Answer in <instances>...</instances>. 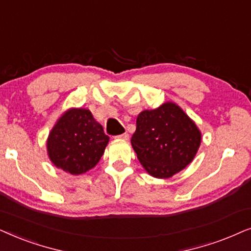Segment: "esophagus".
Listing matches in <instances>:
<instances>
[{"instance_id":"esophagus-1","label":"esophagus","mask_w":251,"mask_h":251,"mask_svg":"<svg viewBox=\"0 0 251 251\" xmlns=\"http://www.w3.org/2000/svg\"><path fill=\"white\" fill-rule=\"evenodd\" d=\"M116 138H117V139H123V140H128L129 135H128V133H123V134L117 135Z\"/></svg>"}]
</instances>
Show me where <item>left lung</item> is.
<instances>
[{
	"label": "left lung",
	"instance_id": "obj_1",
	"mask_svg": "<svg viewBox=\"0 0 251 251\" xmlns=\"http://www.w3.org/2000/svg\"><path fill=\"white\" fill-rule=\"evenodd\" d=\"M131 143L146 171L166 179L194 159L201 145V132L180 106L166 102L139 113Z\"/></svg>",
	"mask_w": 251,
	"mask_h": 251
}]
</instances>
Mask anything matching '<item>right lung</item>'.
<instances>
[{
  "label": "right lung",
  "mask_w": 251,
  "mask_h": 251,
  "mask_svg": "<svg viewBox=\"0 0 251 251\" xmlns=\"http://www.w3.org/2000/svg\"><path fill=\"white\" fill-rule=\"evenodd\" d=\"M109 142L101 124L87 109H69L47 140L48 156L56 168L78 176L98 164Z\"/></svg>",
  "instance_id": "add662e5"
}]
</instances>
